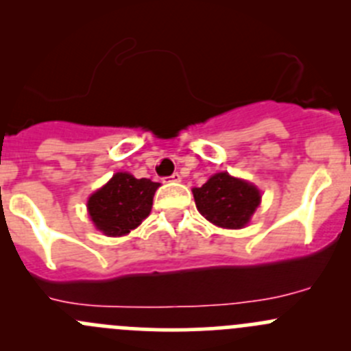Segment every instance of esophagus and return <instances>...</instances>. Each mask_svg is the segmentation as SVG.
<instances>
[{"instance_id":"esophagus-1","label":"esophagus","mask_w":351,"mask_h":351,"mask_svg":"<svg viewBox=\"0 0 351 351\" xmlns=\"http://www.w3.org/2000/svg\"><path fill=\"white\" fill-rule=\"evenodd\" d=\"M180 180H182L180 173H173L171 176H168V182H180Z\"/></svg>"}]
</instances>
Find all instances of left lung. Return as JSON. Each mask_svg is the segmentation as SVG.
<instances>
[{"mask_svg":"<svg viewBox=\"0 0 351 351\" xmlns=\"http://www.w3.org/2000/svg\"><path fill=\"white\" fill-rule=\"evenodd\" d=\"M192 192L198 212L212 224L226 229L244 228L261 202L256 186L229 173H215Z\"/></svg>","mask_w":351,"mask_h":351,"instance_id":"8db88e82","label":"left lung"}]
</instances>
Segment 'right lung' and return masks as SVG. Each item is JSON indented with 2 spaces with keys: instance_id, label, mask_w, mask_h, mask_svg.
<instances>
[{
  "instance_id": "1",
  "label": "right lung",
  "mask_w": 351,
  "mask_h": 351,
  "mask_svg": "<svg viewBox=\"0 0 351 351\" xmlns=\"http://www.w3.org/2000/svg\"><path fill=\"white\" fill-rule=\"evenodd\" d=\"M159 183L119 171L88 198V214L95 228L110 238L129 234L153 207V197Z\"/></svg>"
}]
</instances>
